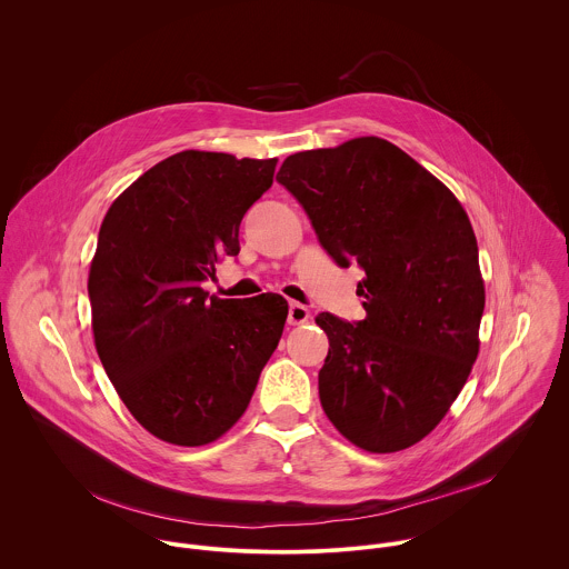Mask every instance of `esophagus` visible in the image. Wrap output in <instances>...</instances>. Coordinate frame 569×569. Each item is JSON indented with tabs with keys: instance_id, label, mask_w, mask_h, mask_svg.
I'll use <instances>...</instances> for the list:
<instances>
[{
	"instance_id": "1",
	"label": "esophagus",
	"mask_w": 569,
	"mask_h": 569,
	"mask_svg": "<svg viewBox=\"0 0 569 569\" xmlns=\"http://www.w3.org/2000/svg\"><path fill=\"white\" fill-rule=\"evenodd\" d=\"M289 325L291 326H300L305 325V322H309L311 320V313H309V309L305 307V305H298V302H291L289 305Z\"/></svg>"
}]
</instances>
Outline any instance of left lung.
Instances as JSON below:
<instances>
[{"mask_svg": "<svg viewBox=\"0 0 569 569\" xmlns=\"http://www.w3.org/2000/svg\"><path fill=\"white\" fill-rule=\"evenodd\" d=\"M276 181L305 208L339 267L357 262L366 320L320 313V401L372 453L422 440L465 388L480 350L485 280L453 192L381 138L289 156Z\"/></svg>", "mask_w": 569, "mask_h": 569, "instance_id": "obj_1", "label": "left lung"}]
</instances>
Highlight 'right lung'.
I'll return each instance as SVG.
<instances>
[{
	"label": "right lung",
	"instance_id": "1",
	"mask_svg": "<svg viewBox=\"0 0 569 569\" xmlns=\"http://www.w3.org/2000/svg\"><path fill=\"white\" fill-rule=\"evenodd\" d=\"M276 162L181 151L104 214L87 280L96 350L122 403L163 442L221 438L282 337V296L221 300L201 287L223 256H239L244 212Z\"/></svg>",
	"mask_w": 569,
	"mask_h": 569
}]
</instances>
